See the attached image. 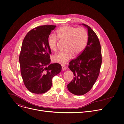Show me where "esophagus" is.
<instances>
[{
	"label": "esophagus",
	"mask_w": 124,
	"mask_h": 124,
	"mask_svg": "<svg viewBox=\"0 0 124 124\" xmlns=\"http://www.w3.org/2000/svg\"><path fill=\"white\" fill-rule=\"evenodd\" d=\"M67 69V68L65 66H62V70H66Z\"/></svg>",
	"instance_id": "esophagus-1"
}]
</instances>
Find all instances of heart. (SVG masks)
Wrapping results in <instances>:
<instances>
[{"mask_svg": "<svg viewBox=\"0 0 124 124\" xmlns=\"http://www.w3.org/2000/svg\"><path fill=\"white\" fill-rule=\"evenodd\" d=\"M57 37L60 41H65V50L56 54L53 59L54 61L64 64L73 55H78L85 48L88 40V34L83 28H77L64 26L57 31ZM47 44L52 50L55 51L57 47V40L54 34H51L48 37Z\"/></svg>", "mask_w": 124, "mask_h": 124, "instance_id": "obj_1", "label": "heart"}]
</instances>
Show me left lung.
<instances>
[{"label":"left lung","mask_w":124,"mask_h":124,"mask_svg":"<svg viewBox=\"0 0 124 124\" xmlns=\"http://www.w3.org/2000/svg\"><path fill=\"white\" fill-rule=\"evenodd\" d=\"M81 24L87 28L88 42L79 55L69 63V68L74 78L67 85L70 93L78 96L91 90L99 75L102 61L101 45L96 34L88 25Z\"/></svg>","instance_id":"8db88e82"}]
</instances>
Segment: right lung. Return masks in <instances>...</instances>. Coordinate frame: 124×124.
<instances>
[{"mask_svg": "<svg viewBox=\"0 0 124 124\" xmlns=\"http://www.w3.org/2000/svg\"><path fill=\"white\" fill-rule=\"evenodd\" d=\"M55 25H42L30 30L24 37L19 57L24 84L31 93L43 94L49 90L53 77L61 70V65L50 64L51 50L47 39Z\"/></svg>", "mask_w": 124, "mask_h": 124, "instance_id": "add662e5", "label": "right lung"}]
</instances>
